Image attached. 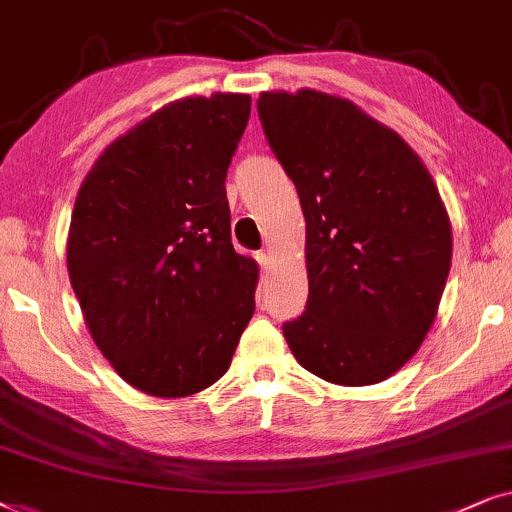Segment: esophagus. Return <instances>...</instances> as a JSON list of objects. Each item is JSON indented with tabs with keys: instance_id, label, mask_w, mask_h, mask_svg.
<instances>
[{
	"instance_id": "obj_1",
	"label": "esophagus",
	"mask_w": 512,
	"mask_h": 512,
	"mask_svg": "<svg viewBox=\"0 0 512 512\" xmlns=\"http://www.w3.org/2000/svg\"><path fill=\"white\" fill-rule=\"evenodd\" d=\"M255 260L260 262V267H262V269H267L269 264H271V257H269V252H257V255H255Z\"/></svg>"
}]
</instances>
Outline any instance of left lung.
I'll list each match as a JSON object with an SVG mask.
<instances>
[{
    "label": "left lung",
    "mask_w": 512,
    "mask_h": 512,
    "mask_svg": "<svg viewBox=\"0 0 512 512\" xmlns=\"http://www.w3.org/2000/svg\"><path fill=\"white\" fill-rule=\"evenodd\" d=\"M257 112L306 222L309 302L285 342L330 384H379L438 316L452 264L438 187L398 133L339 95L262 91Z\"/></svg>",
    "instance_id": "left-lung-1"
}]
</instances>
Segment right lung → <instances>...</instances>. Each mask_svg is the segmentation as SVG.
<instances>
[{
    "label": "right lung",
    "instance_id": "obj_1",
    "mask_svg": "<svg viewBox=\"0 0 512 512\" xmlns=\"http://www.w3.org/2000/svg\"><path fill=\"white\" fill-rule=\"evenodd\" d=\"M250 95H187L105 147L81 182L67 274L88 335L126 384L185 398L229 370L257 262L231 245L227 168Z\"/></svg>",
    "mask_w": 512,
    "mask_h": 512
}]
</instances>
